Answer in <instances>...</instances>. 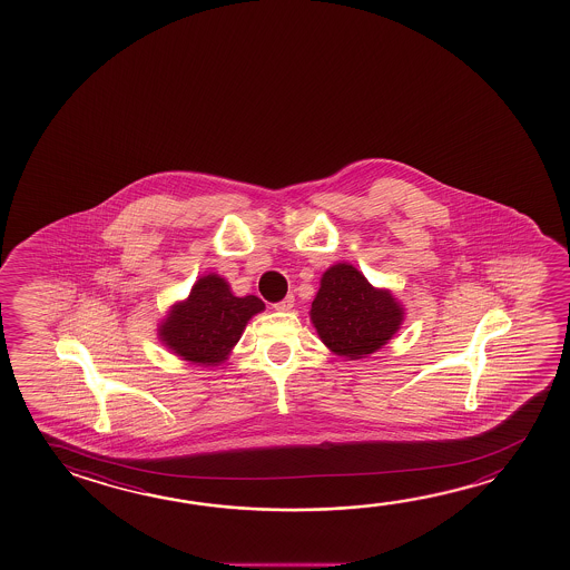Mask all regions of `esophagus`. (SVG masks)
I'll return each mask as SVG.
<instances>
[{
	"instance_id": "obj_1",
	"label": "esophagus",
	"mask_w": 570,
	"mask_h": 570,
	"mask_svg": "<svg viewBox=\"0 0 570 570\" xmlns=\"http://www.w3.org/2000/svg\"><path fill=\"white\" fill-rule=\"evenodd\" d=\"M274 308L278 309V312H288V309L294 308V296L289 294L286 298L278 302V304H274Z\"/></svg>"
}]
</instances>
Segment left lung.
Returning a JSON list of instances; mask_svg holds the SVG:
<instances>
[{
    "instance_id": "obj_1",
    "label": "left lung",
    "mask_w": 570,
    "mask_h": 570,
    "mask_svg": "<svg viewBox=\"0 0 570 570\" xmlns=\"http://www.w3.org/2000/svg\"><path fill=\"white\" fill-rule=\"evenodd\" d=\"M309 320L317 336L336 355L360 360L392 340L403 308L390 289H377L347 262L322 274Z\"/></svg>"
}]
</instances>
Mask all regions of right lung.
<instances>
[{
    "label": "right lung",
    "mask_w": 570,
    "mask_h": 570,
    "mask_svg": "<svg viewBox=\"0 0 570 570\" xmlns=\"http://www.w3.org/2000/svg\"><path fill=\"white\" fill-rule=\"evenodd\" d=\"M264 309L256 296L238 298L218 274L196 281L185 302L168 309L159 337L190 364L220 365L243 336L248 320Z\"/></svg>",
    "instance_id": "add662e5"
}]
</instances>
